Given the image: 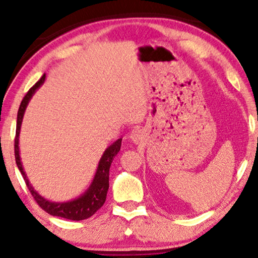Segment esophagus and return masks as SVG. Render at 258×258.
Listing matches in <instances>:
<instances>
[{"mask_svg":"<svg viewBox=\"0 0 258 258\" xmlns=\"http://www.w3.org/2000/svg\"><path fill=\"white\" fill-rule=\"evenodd\" d=\"M130 139H132L133 142H140V140L142 139V133H141V130L136 129V130H133V133L130 134Z\"/></svg>","mask_w":258,"mask_h":258,"instance_id":"34e87169","label":"esophagus"}]
</instances>
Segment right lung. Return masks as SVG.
Masks as SVG:
<instances>
[{
	"instance_id": "add662e5",
	"label": "right lung",
	"mask_w": 258,
	"mask_h": 258,
	"mask_svg": "<svg viewBox=\"0 0 258 258\" xmlns=\"http://www.w3.org/2000/svg\"><path fill=\"white\" fill-rule=\"evenodd\" d=\"M45 80V74L41 77L38 82L35 83L28 91L26 96L23 97L22 102H21L19 112H17V123H16V137H15V160L19 170L22 174L26 184L31 192V195L36 201L38 206H40L44 211H47L48 214L52 215V216H57L62 218H67V220L72 221H82L87 220L90 216L96 213L100 208L103 206L107 199V192L109 189V169H110L111 162L114 160V157L117 155V153L121 149V143L122 139H118L115 141L111 146H109L105 151L102 155L100 162H98L96 174L94 176L93 182L89 185L86 191L82 195L77 197V199L73 201H68V202H51V201L45 200L44 197H42L36 190H35L29 183V179L27 178L26 171H24L22 162H21L20 157V149H19V139H20V130L21 124H22V119L24 111L28 103H29L30 98L33 97V95L36 93V90L40 88L42 84L44 83Z\"/></svg>"
}]
</instances>
